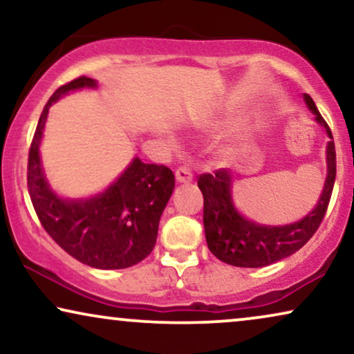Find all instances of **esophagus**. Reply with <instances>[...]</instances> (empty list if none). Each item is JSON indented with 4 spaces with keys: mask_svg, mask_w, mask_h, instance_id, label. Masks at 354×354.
I'll use <instances>...</instances> for the list:
<instances>
[{
    "mask_svg": "<svg viewBox=\"0 0 354 354\" xmlns=\"http://www.w3.org/2000/svg\"><path fill=\"white\" fill-rule=\"evenodd\" d=\"M176 178H177V182H180V183H188V182L194 180V174L190 172V169L178 167L176 171Z\"/></svg>",
    "mask_w": 354,
    "mask_h": 354,
    "instance_id": "1",
    "label": "esophagus"
}]
</instances>
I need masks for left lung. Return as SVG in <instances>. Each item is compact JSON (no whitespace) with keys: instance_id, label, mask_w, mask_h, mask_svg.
Returning a JSON list of instances; mask_svg holds the SVG:
<instances>
[{"instance_id":"8db88e82","label":"left lung","mask_w":354,"mask_h":354,"mask_svg":"<svg viewBox=\"0 0 354 354\" xmlns=\"http://www.w3.org/2000/svg\"><path fill=\"white\" fill-rule=\"evenodd\" d=\"M307 107L315 115L330 138L327 145V180L315 208L286 226H263L239 213L232 200V177L226 169L214 174H201L198 187L203 194V224L206 244L216 259L234 267L259 268L286 259L307 244L327 213L337 176V154L332 131L315 107L309 94H304Z\"/></svg>"}]
</instances>
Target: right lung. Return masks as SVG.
Returning <instances> with one entry per match:
<instances>
[{
  "label": "right lung",
  "mask_w": 354,
  "mask_h": 354,
  "mask_svg": "<svg viewBox=\"0 0 354 354\" xmlns=\"http://www.w3.org/2000/svg\"><path fill=\"white\" fill-rule=\"evenodd\" d=\"M95 86L94 80L80 76L58 87L45 104L29 149L27 188L44 229L66 254L89 267L120 270L140 263L153 252L176 178L169 167L135 158L107 190L93 198L63 200L53 194L39 154L48 109L70 91Z\"/></svg>",
  "instance_id": "right-lung-1"
}]
</instances>
